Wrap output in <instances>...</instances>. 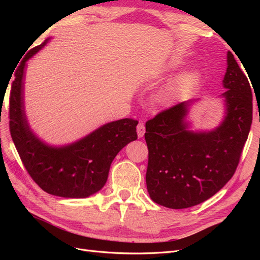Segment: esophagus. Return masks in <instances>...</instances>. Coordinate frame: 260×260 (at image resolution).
<instances>
[{"instance_id": "1", "label": "esophagus", "mask_w": 260, "mask_h": 260, "mask_svg": "<svg viewBox=\"0 0 260 260\" xmlns=\"http://www.w3.org/2000/svg\"><path fill=\"white\" fill-rule=\"evenodd\" d=\"M137 132H138V137L142 138L145 133V125L143 122H139V124L137 125Z\"/></svg>"}]
</instances>
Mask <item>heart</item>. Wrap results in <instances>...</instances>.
Listing matches in <instances>:
<instances>
[{"label": "heart", "instance_id": "heart-1", "mask_svg": "<svg viewBox=\"0 0 260 260\" xmlns=\"http://www.w3.org/2000/svg\"><path fill=\"white\" fill-rule=\"evenodd\" d=\"M178 67L179 64L174 62V64H170L167 67L166 72H172V70H175ZM199 79L200 74L196 70H188V72L182 73L158 92L156 96L157 102L162 105L170 104L180 93L192 88L194 84L198 83Z\"/></svg>", "mask_w": 260, "mask_h": 260}]
</instances>
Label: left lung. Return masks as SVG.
I'll use <instances>...</instances> for the list:
<instances>
[{"instance_id": "left-lung-1", "label": "left lung", "mask_w": 260, "mask_h": 260, "mask_svg": "<svg viewBox=\"0 0 260 260\" xmlns=\"http://www.w3.org/2000/svg\"><path fill=\"white\" fill-rule=\"evenodd\" d=\"M221 94L225 115L210 131L188 130L185 120L193 101L166 109L145 124L148 148L146 186L151 199L172 209L207 201L237 169L253 120V96L247 77L234 55L226 54Z\"/></svg>"}]
</instances>
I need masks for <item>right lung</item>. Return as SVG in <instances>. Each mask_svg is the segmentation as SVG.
<instances>
[{"label":"right lung","mask_w":260,"mask_h":260,"mask_svg":"<svg viewBox=\"0 0 260 260\" xmlns=\"http://www.w3.org/2000/svg\"><path fill=\"white\" fill-rule=\"evenodd\" d=\"M49 41L30 50L15 73L10 96L11 136L23 166L43 191L60 198L85 199L105 185L116 155L138 139V121L124 118L108 122L62 146H52L39 139L26 117L25 72L28 59Z\"/></svg>","instance_id":"obj_1"}]
</instances>
